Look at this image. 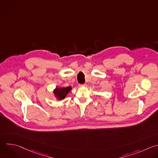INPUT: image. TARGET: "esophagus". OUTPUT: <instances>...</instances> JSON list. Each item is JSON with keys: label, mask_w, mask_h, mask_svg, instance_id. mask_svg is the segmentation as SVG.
I'll return each mask as SVG.
<instances>
[{"label": "esophagus", "mask_w": 158, "mask_h": 158, "mask_svg": "<svg viewBox=\"0 0 158 158\" xmlns=\"http://www.w3.org/2000/svg\"><path fill=\"white\" fill-rule=\"evenodd\" d=\"M78 86H79V87H85L86 86V84H80V85H78Z\"/></svg>", "instance_id": "1"}]
</instances>
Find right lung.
<instances>
[{
  "label": "right lung",
  "mask_w": 158,
  "mask_h": 158,
  "mask_svg": "<svg viewBox=\"0 0 158 158\" xmlns=\"http://www.w3.org/2000/svg\"><path fill=\"white\" fill-rule=\"evenodd\" d=\"M72 87L69 86L66 88H56L54 90V93L57 99L59 101L65 99L67 94L71 91Z\"/></svg>",
  "instance_id": "obj_1"
}]
</instances>
